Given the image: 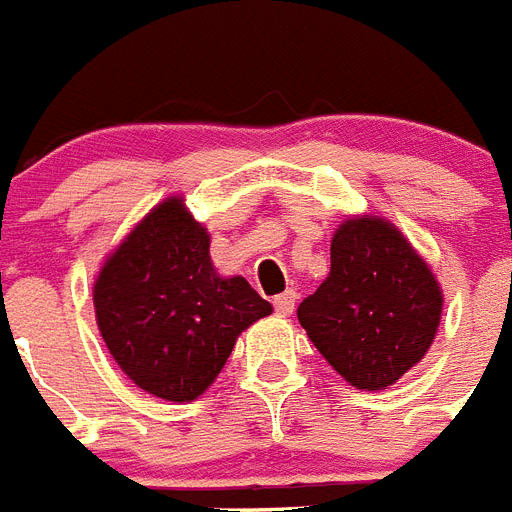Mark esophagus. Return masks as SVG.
Listing matches in <instances>:
<instances>
[{
  "label": "esophagus",
  "instance_id": "34e87169",
  "mask_svg": "<svg viewBox=\"0 0 512 512\" xmlns=\"http://www.w3.org/2000/svg\"><path fill=\"white\" fill-rule=\"evenodd\" d=\"M295 303H298V292L285 290L282 295L274 298V310H277L279 316H290L292 310H295Z\"/></svg>",
  "mask_w": 512,
  "mask_h": 512
}]
</instances>
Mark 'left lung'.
I'll list each match as a JSON object with an SVG mask.
<instances>
[{
    "label": "left lung",
    "mask_w": 512,
    "mask_h": 512,
    "mask_svg": "<svg viewBox=\"0 0 512 512\" xmlns=\"http://www.w3.org/2000/svg\"><path fill=\"white\" fill-rule=\"evenodd\" d=\"M443 316L438 279L378 214L347 217L331 238V272L298 308L308 339L349 386L383 391L427 355Z\"/></svg>",
    "instance_id": "8db88e82"
}]
</instances>
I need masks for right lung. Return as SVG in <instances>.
Here are the masks:
<instances>
[{"instance_id": "add662e5", "label": "right lung", "mask_w": 512, "mask_h": 512, "mask_svg": "<svg viewBox=\"0 0 512 512\" xmlns=\"http://www.w3.org/2000/svg\"><path fill=\"white\" fill-rule=\"evenodd\" d=\"M95 321L113 360L142 391L194 401L214 383L240 331L272 313L243 277H222L209 233L168 196L113 248L93 285Z\"/></svg>"}]
</instances>
